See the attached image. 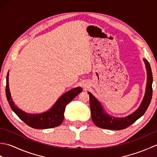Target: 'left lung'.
<instances>
[{
    "mask_svg": "<svg viewBox=\"0 0 157 157\" xmlns=\"http://www.w3.org/2000/svg\"><path fill=\"white\" fill-rule=\"evenodd\" d=\"M144 61L147 71V83H146L145 94L138 109L131 115L124 118H117L110 116L104 111L101 102L90 92H88L92 119L94 124L98 128L113 130L125 129L144 114L152 99V73L149 63L146 59H144Z\"/></svg>",
    "mask_w": 157,
    "mask_h": 157,
    "instance_id": "left-lung-1",
    "label": "left lung"
}]
</instances>
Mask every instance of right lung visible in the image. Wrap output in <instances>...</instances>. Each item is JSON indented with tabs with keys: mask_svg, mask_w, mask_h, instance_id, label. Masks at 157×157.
Wrapping results in <instances>:
<instances>
[{
	"mask_svg": "<svg viewBox=\"0 0 157 157\" xmlns=\"http://www.w3.org/2000/svg\"><path fill=\"white\" fill-rule=\"evenodd\" d=\"M82 91L81 87L70 90L60 97L51 109L40 114H30L19 109L13 102L9 87V72L6 76V96L11 108L20 119L34 129L53 128L61 125L64 119V111L67 105Z\"/></svg>",
	"mask_w": 157,
	"mask_h": 157,
	"instance_id": "1",
	"label": "right lung"
}]
</instances>
